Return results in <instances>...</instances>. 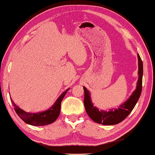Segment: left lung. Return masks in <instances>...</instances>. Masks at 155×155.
Wrapping results in <instances>:
<instances>
[{"instance_id": "left-lung-1", "label": "left lung", "mask_w": 155, "mask_h": 155, "mask_svg": "<svg viewBox=\"0 0 155 155\" xmlns=\"http://www.w3.org/2000/svg\"><path fill=\"white\" fill-rule=\"evenodd\" d=\"M138 56V65H139V79L137 84V87L135 91L132 93L130 99L122 104L118 109H110V111L107 112L104 110L99 111V109L93 106L91 100L90 94L89 91L84 87V106L85 110L89 116L94 122L103 124V125H115V124L121 122L130 114L135 104L140 97L142 89V79L143 74V62Z\"/></svg>"}]
</instances>
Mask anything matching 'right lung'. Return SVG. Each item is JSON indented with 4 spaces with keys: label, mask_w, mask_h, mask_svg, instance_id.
Returning <instances> with one entry per match:
<instances>
[{
    "label": "right lung",
    "mask_w": 155,
    "mask_h": 155,
    "mask_svg": "<svg viewBox=\"0 0 155 155\" xmlns=\"http://www.w3.org/2000/svg\"><path fill=\"white\" fill-rule=\"evenodd\" d=\"M69 89H66L64 92L62 93V95L58 97V99L56 100L53 106L50 109H48V110L46 111L39 113H33H33L25 112L23 110H21V108H19L14 103L12 99H10V100L17 114L26 124L36 126H45L54 122L56 118L59 116L60 112V107H61V102L63 98L64 97L67 91Z\"/></svg>",
    "instance_id": "right-lung-1"
}]
</instances>
